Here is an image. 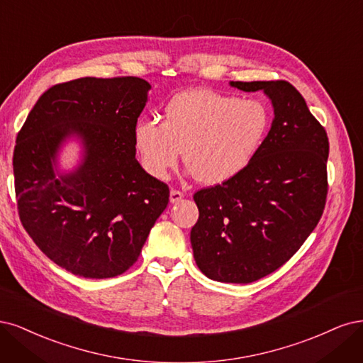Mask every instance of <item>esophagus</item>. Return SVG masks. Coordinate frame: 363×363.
I'll return each instance as SVG.
<instances>
[{"instance_id":"esophagus-1","label":"esophagus","mask_w":363,"mask_h":363,"mask_svg":"<svg viewBox=\"0 0 363 363\" xmlns=\"http://www.w3.org/2000/svg\"><path fill=\"white\" fill-rule=\"evenodd\" d=\"M182 197H184V193H182V191L174 190V189L170 190V202H172V203H179V202L182 201Z\"/></svg>"}]
</instances>
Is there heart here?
<instances>
[{"mask_svg":"<svg viewBox=\"0 0 363 363\" xmlns=\"http://www.w3.org/2000/svg\"><path fill=\"white\" fill-rule=\"evenodd\" d=\"M270 130V113L255 99L186 90L164 107V121L138 119L133 145L140 164L166 179L181 154L189 173L206 185L225 184L250 166Z\"/></svg>","mask_w":363,"mask_h":363,"instance_id":"b5f03b06","label":"heart"}]
</instances>
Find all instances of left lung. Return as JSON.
Listing matches in <instances>:
<instances>
[{
	"label": "left lung",
	"mask_w": 363,
	"mask_h": 363,
	"mask_svg": "<svg viewBox=\"0 0 363 363\" xmlns=\"http://www.w3.org/2000/svg\"><path fill=\"white\" fill-rule=\"evenodd\" d=\"M262 90L274 119L250 166L194 194L199 220L190 240L201 272L217 282L250 284L282 267L323 216L329 138L288 81H230Z\"/></svg>",
	"instance_id": "obj_1"
}]
</instances>
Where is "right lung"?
<instances>
[{
  "mask_svg": "<svg viewBox=\"0 0 363 363\" xmlns=\"http://www.w3.org/2000/svg\"><path fill=\"white\" fill-rule=\"evenodd\" d=\"M149 90L137 77L55 84L18 134L13 173L22 226L72 274L125 273L169 203V186L143 170L133 145ZM72 136L84 146V160L75 171L60 174L57 150Z\"/></svg>",
  "mask_w": 363,
  "mask_h": 363,
  "instance_id": "obj_1",
  "label": "right lung"
}]
</instances>
